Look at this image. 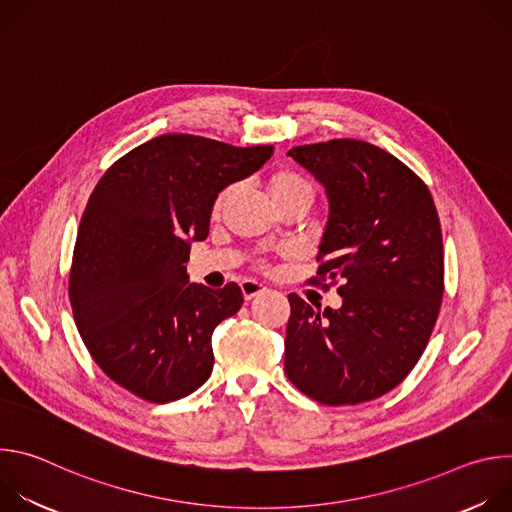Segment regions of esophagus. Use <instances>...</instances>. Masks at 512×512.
I'll list each match as a JSON object with an SVG mask.
<instances>
[{
  "mask_svg": "<svg viewBox=\"0 0 512 512\" xmlns=\"http://www.w3.org/2000/svg\"><path fill=\"white\" fill-rule=\"evenodd\" d=\"M241 291H243V298H245L247 302H251L253 298L265 294L267 287H265L263 283H257V281H249V279H247V281L241 283Z\"/></svg>",
  "mask_w": 512,
  "mask_h": 512,
  "instance_id": "esophagus-1",
  "label": "esophagus"
}]
</instances>
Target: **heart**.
<instances>
[{
	"label": "heart",
	"mask_w": 512,
	"mask_h": 512,
	"mask_svg": "<svg viewBox=\"0 0 512 512\" xmlns=\"http://www.w3.org/2000/svg\"><path fill=\"white\" fill-rule=\"evenodd\" d=\"M267 194H269L271 202L275 204V208L289 204V202H298V200H304L308 204L314 202V186L304 176H300L296 172H289V170H281V172H275L269 176ZM227 198H229V190L218 194V198L214 200V206H212L214 216L221 214Z\"/></svg>",
	"instance_id": "1"
}]
</instances>
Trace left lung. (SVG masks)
<instances>
[{
    "label": "left lung",
    "mask_w": 512,
    "mask_h": 512,
    "mask_svg": "<svg viewBox=\"0 0 512 512\" xmlns=\"http://www.w3.org/2000/svg\"><path fill=\"white\" fill-rule=\"evenodd\" d=\"M324 184L330 214L312 283L338 285L342 308L289 294L285 375L324 405L395 389L421 358L444 298L442 225L425 182L360 139L291 148Z\"/></svg>",
    "instance_id": "8db88e82"
}]
</instances>
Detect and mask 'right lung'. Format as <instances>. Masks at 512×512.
Masks as SVG:
<instances>
[{
    "label": "right lung",
    "mask_w": 512,
    "mask_h": 512,
    "mask_svg": "<svg viewBox=\"0 0 512 512\" xmlns=\"http://www.w3.org/2000/svg\"><path fill=\"white\" fill-rule=\"evenodd\" d=\"M271 145L166 133L119 158L83 212L68 300L97 367L150 403L196 391L212 373V332L237 314V283H186L190 243L208 235L223 188L257 172Z\"/></svg>",
    "instance_id": "add662e5"
}]
</instances>
